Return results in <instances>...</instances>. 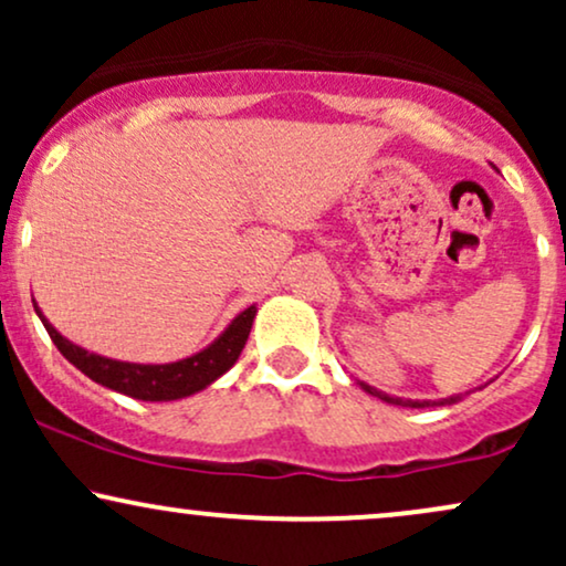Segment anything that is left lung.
I'll use <instances>...</instances> for the list:
<instances>
[{"label":"left lung","instance_id":"obj_1","mask_svg":"<svg viewBox=\"0 0 566 566\" xmlns=\"http://www.w3.org/2000/svg\"><path fill=\"white\" fill-rule=\"evenodd\" d=\"M361 388H365L367 394H373V396H378V399L388 401V405H405V407H428V405H431V401H405V399H396V396L382 394V391H378V388L367 386V382H361ZM447 401H454V399H447ZM439 405H444V401H439Z\"/></svg>","mask_w":566,"mask_h":566}]
</instances>
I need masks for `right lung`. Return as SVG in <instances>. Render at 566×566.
<instances>
[{"mask_svg": "<svg viewBox=\"0 0 566 566\" xmlns=\"http://www.w3.org/2000/svg\"><path fill=\"white\" fill-rule=\"evenodd\" d=\"M34 308L39 319L44 324V329H48V335L53 337L57 350L66 356L71 365L82 369L90 380L143 401L184 399V396L197 394L201 388L210 386L212 380H218L220 375H223L226 369H231L233 361L239 359L247 337H250L252 319H255L258 314L255 305H250V308L242 311V314L229 324V329H226L212 346L188 356V359L172 361V365H129V361L106 359V356L90 354V350L74 346V343L57 333L53 324L44 319L39 305H34Z\"/></svg>", "mask_w": 566, "mask_h": 566, "instance_id": "right-lung-1", "label": "right lung"}]
</instances>
